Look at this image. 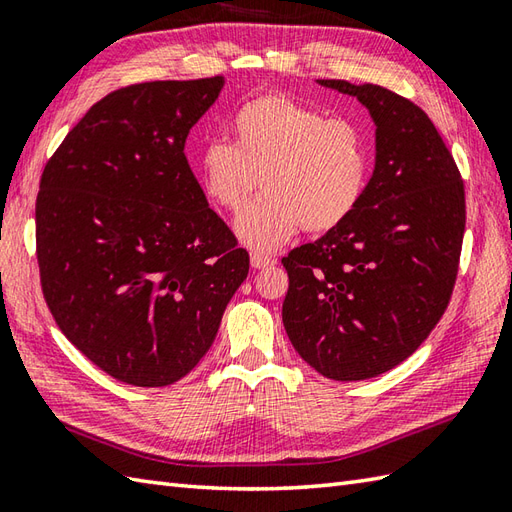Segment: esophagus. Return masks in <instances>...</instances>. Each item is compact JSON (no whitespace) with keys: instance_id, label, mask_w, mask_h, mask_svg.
<instances>
[{"instance_id":"1","label":"esophagus","mask_w":512,"mask_h":512,"mask_svg":"<svg viewBox=\"0 0 512 512\" xmlns=\"http://www.w3.org/2000/svg\"><path fill=\"white\" fill-rule=\"evenodd\" d=\"M275 264H277L275 257H268V255H262V253L250 255V266H253L255 270H264V268H270Z\"/></svg>"}]
</instances>
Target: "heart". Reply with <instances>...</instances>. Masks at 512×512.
<instances>
[{
  "mask_svg": "<svg viewBox=\"0 0 512 512\" xmlns=\"http://www.w3.org/2000/svg\"><path fill=\"white\" fill-rule=\"evenodd\" d=\"M233 145L215 140L198 158L206 195L239 213L264 187L266 195L235 222L239 242L275 250L299 233H328L350 220L372 178V149L350 118H328L281 94H264L228 121Z\"/></svg>",
  "mask_w": 512,
  "mask_h": 512,
  "instance_id": "obj_1",
  "label": "heart"
}]
</instances>
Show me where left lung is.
Wrapping results in <instances>:
<instances>
[{
	"label": "left lung",
	"instance_id": "left-lung-1",
	"mask_svg": "<svg viewBox=\"0 0 512 512\" xmlns=\"http://www.w3.org/2000/svg\"><path fill=\"white\" fill-rule=\"evenodd\" d=\"M367 107L376 162L350 220L284 257V328L325 378L365 380L418 350L449 306L464 237V184L436 125L380 85L321 79Z\"/></svg>",
	"mask_w": 512,
	"mask_h": 512
}]
</instances>
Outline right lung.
<instances>
[{
	"label": "right lung",
	"instance_id": "add662e5",
	"mask_svg": "<svg viewBox=\"0 0 512 512\" xmlns=\"http://www.w3.org/2000/svg\"><path fill=\"white\" fill-rule=\"evenodd\" d=\"M222 76L151 81L90 107L43 169L41 288L61 332L105 374L165 387L209 352L248 253L184 156Z\"/></svg>",
	"mask_w": 512,
	"mask_h": 512
}]
</instances>
